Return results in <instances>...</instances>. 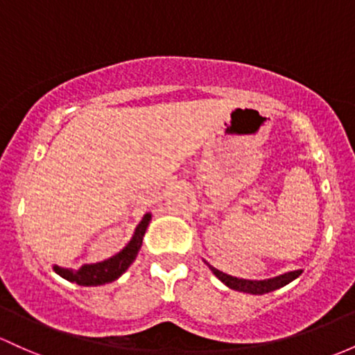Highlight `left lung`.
I'll list each match as a JSON object with an SVG mask.
<instances>
[{
  "instance_id": "left-lung-1",
  "label": "left lung",
  "mask_w": 355,
  "mask_h": 355,
  "mask_svg": "<svg viewBox=\"0 0 355 355\" xmlns=\"http://www.w3.org/2000/svg\"><path fill=\"white\" fill-rule=\"evenodd\" d=\"M204 263L207 264L209 270L224 283L225 286L231 288V290L236 291H243V293H249V295H264L270 293V291L278 290V288H283L288 283H291L293 279H297L300 275H302V270L297 271H288L285 275L275 276V278H268V279H244V278H236V276L227 275V272H222L217 268L210 266L207 261L204 259Z\"/></svg>"
}]
</instances>
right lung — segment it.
<instances>
[{"mask_svg": "<svg viewBox=\"0 0 355 355\" xmlns=\"http://www.w3.org/2000/svg\"><path fill=\"white\" fill-rule=\"evenodd\" d=\"M150 220L151 212H146L145 216H143L141 222L136 225L135 234L130 239V243L121 249L119 252H116L114 256H111V258L99 261V263L83 264L79 270L62 268L58 266V264H53L52 270L55 271L58 276L67 279V282L77 283V285L80 286H99L114 282V279H118L119 276L133 264L136 256H138V251L141 249L143 244V236H145Z\"/></svg>", "mask_w": 355, "mask_h": 355, "instance_id": "obj_1", "label": "right lung"}]
</instances>
